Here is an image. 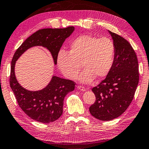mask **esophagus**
I'll return each mask as SVG.
<instances>
[{"label":"esophagus","mask_w":149,"mask_h":149,"mask_svg":"<svg viewBox=\"0 0 149 149\" xmlns=\"http://www.w3.org/2000/svg\"><path fill=\"white\" fill-rule=\"evenodd\" d=\"M77 89L79 90H81V91H83V92H84V91H86V88H85V87H84V86H78L77 87Z\"/></svg>","instance_id":"1"}]
</instances>
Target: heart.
Instances as JSON below:
<instances>
[{
	"instance_id": "b5f03b06",
	"label": "heart",
	"mask_w": 149,
	"mask_h": 149,
	"mask_svg": "<svg viewBox=\"0 0 149 149\" xmlns=\"http://www.w3.org/2000/svg\"><path fill=\"white\" fill-rule=\"evenodd\" d=\"M114 55L115 45L111 39L82 35L72 42L69 53L63 50L59 52L57 63L63 74L69 79L77 77L81 65L84 70L79 80L88 83L95 77L101 79L109 74Z\"/></svg>"
}]
</instances>
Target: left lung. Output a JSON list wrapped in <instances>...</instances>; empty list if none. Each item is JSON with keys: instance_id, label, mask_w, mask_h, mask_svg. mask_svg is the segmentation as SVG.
Returning <instances> with one entry per match:
<instances>
[{"instance_id": "left-lung-1", "label": "left lung", "mask_w": 149, "mask_h": 149, "mask_svg": "<svg viewBox=\"0 0 149 149\" xmlns=\"http://www.w3.org/2000/svg\"><path fill=\"white\" fill-rule=\"evenodd\" d=\"M115 45L114 60L106 78L92 88L94 104L89 108L92 116L110 121L123 113L132 102L139 83L138 62L130 43L108 30Z\"/></svg>"}]
</instances>
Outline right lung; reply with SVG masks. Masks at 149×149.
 I'll return each mask as SVG.
<instances>
[{
	"label": "right lung",
	"instance_id": "right-lung-1",
	"mask_svg": "<svg viewBox=\"0 0 149 149\" xmlns=\"http://www.w3.org/2000/svg\"><path fill=\"white\" fill-rule=\"evenodd\" d=\"M75 30L74 26L66 28H45L38 30L27 38L15 53L11 61L10 84L19 107L31 119L40 123H49L59 119L63 114L65 96L74 91V81L52 76L45 88L30 91L22 87L17 81L15 67L19 58L30 48L42 46L50 52L54 65L60 48L66 39Z\"/></svg>",
	"mask_w": 149,
	"mask_h": 149
}]
</instances>
